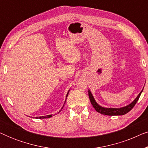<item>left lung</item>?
I'll use <instances>...</instances> for the list:
<instances>
[{"label":"left lung","mask_w":148,"mask_h":148,"mask_svg":"<svg viewBox=\"0 0 148 148\" xmlns=\"http://www.w3.org/2000/svg\"><path fill=\"white\" fill-rule=\"evenodd\" d=\"M142 92L143 90L142 91H141V92L137 96V98L131 104L127 105V106L121 107V108H105V107L101 106L96 102V100H95L94 96H93L92 92H90V90H88V95L93 107H94L97 112H100L102 114L108 115V116H118V115H124L127 114V112H129L134 107L135 104L138 101Z\"/></svg>","instance_id":"1"}]
</instances>
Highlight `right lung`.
Listing matches in <instances>:
<instances>
[{
  "label": "right lung",
  "instance_id": "obj_1",
  "mask_svg": "<svg viewBox=\"0 0 148 148\" xmlns=\"http://www.w3.org/2000/svg\"><path fill=\"white\" fill-rule=\"evenodd\" d=\"M69 90L68 91V92H67V94H66V97L68 96V94H69ZM65 102H66V100L64 101V104H65ZM63 106H64V105H63ZM63 106L62 107V108H61V110L62 109V108H63ZM61 110H60L59 112H60V111H61ZM52 114H50V115H46V116H36V119H46V118H50V117H52Z\"/></svg>",
  "mask_w": 148,
  "mask_h": 148
}]
</instances>
